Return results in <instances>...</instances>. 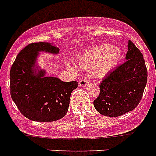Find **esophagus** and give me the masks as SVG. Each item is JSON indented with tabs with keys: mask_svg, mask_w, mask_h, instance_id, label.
Returning a JSON list of instances; mask_svg holds the SVG:
<instances>
[{
	"mask_svg": "<svg viewBox=\"0 0 156 156\" xmlns=\"http://www.w3.org/2000/svg\"><path fill=\"white\" fill-rule=\"evenodd\" d=\"M88 81L87 80H85V79L80 80V81H79V85L80 86L84 87V86L88 85Z\"/></svg>",
	"mask_w": 156,
	"mask_h": 156,
	"instance_id": "esophagus-1",
	"label": "esophagus"
}]
</instances>
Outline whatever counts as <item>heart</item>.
<instances>
[{"label": "heart", "mask_w": 156, "mask_h": 156, "mask_svg": "<svg viewBox=\"0 0 156 156\" xmlns=\"http://www.w3.org/2000/svg\"><path fill=\"white\" fill-rule=\"evenodd\" d=\"M122 56V50L119 46L102 44L88 47L81 52L77 58L80 67L85 70H92L98 76H104L114 69ZM68 68L74 70L70 63Z\"/></svg>", "instance_id": "heart-1"}]
</instances>
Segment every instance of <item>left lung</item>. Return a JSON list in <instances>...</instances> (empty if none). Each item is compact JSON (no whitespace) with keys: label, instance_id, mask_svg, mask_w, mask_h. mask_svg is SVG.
Returning <instances> with one entry per match:
<instances>
[{"label":"left lung","instance_id":"obj_1","mask_svg":"<svg viewBox=\"0 0 156 156\" xmlns=\"http://www.w3.org/2000/svg\"><path fill=\"white\" fill-rule=\"evenodd\" d=\"M125 63L113 69L100 84V94L93 101L95 109L107 117H118L135 109L147 81L143 55L128 41Z\"/></svg>","mask_w":156,"mask_h":156}]
</instances>
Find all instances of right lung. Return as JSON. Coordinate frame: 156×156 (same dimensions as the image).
<instances>
[{
  "instance_id": "1",
  "label": "right lung",
  "mask_w": 156,
  "mask_h": 156,
  "mask_svg": "<svg viewBox=\"0 0 156 156\" xmlns=\"http://www.w3.org/2000/svg\"><path fill=\"white\" fill-rule=\"evenodd\" d=\"M41 52L58 55L51 43H30L19 52L10 70V94L20 112L30 120L46 122L63 118L68 110L71 93L78 82H64L47 76L37 65Z\"/></svg>"
}]
</instances>
